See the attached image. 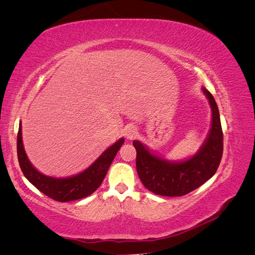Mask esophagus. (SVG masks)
Here are the masks:
<instances>
[{"label": "esophagus", "instance_id": "34e87169", "mask_svg": "<svg viewBox=\"0 0 255 255\" xmlns=\"http://www.w3.org/2000/svg\"><path fill=\"white\" fill-rule=\"evenodd\" d=\"M126 136L128 139H133L137 136V128L135 127H128L126 130Z\"/></svg>", "mask_w": 255, "mask_h": 255}]
</instances>
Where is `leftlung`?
Wrapping results in <instances>:
<instances>
[{"label": "left lung", "mask_w": 255, "mask_h": 255, "mask_svg": "<svg viewBox=\"0 0 255 255\" xmlns=\"http://www.w3.org/2000/svg\"><path fill=\"white\" fill-rule=\"evenodd\" d=\"M212 109L211 129L204 143L191 157L172 161L152 153L140 141L134 140L136 169L145 188L155 195L181 197L201 186L216 173L223 151V134L218 106L212 94L202 87Z\"/></svg>", "instance_id": "8db88e82"}]
</instances>
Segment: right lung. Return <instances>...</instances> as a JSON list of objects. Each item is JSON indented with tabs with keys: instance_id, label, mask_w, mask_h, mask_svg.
<instances>
[{
	"instance_id": "right-lung-1",
	"label": "right lung",
	"mask_w": 255,
	"mask_h": 255,
	"mask_svg": "<svg viewBox=\"0 0 255 255\" xmlns=\"http://www.w3.org/2000/svg\"><path fill=\"white\" fill-rule=\"evenodd\" d=\"M123 142L125 138H120L118 141L107 148L94 161V164L79 174L69 177L48 176L38 171L28 160L23 146L22 126L20 121L17 136L18 160L23 174L42 194L59 202L74 201L88 197L99 188Z\"/></svg>"
}]
</instances>
